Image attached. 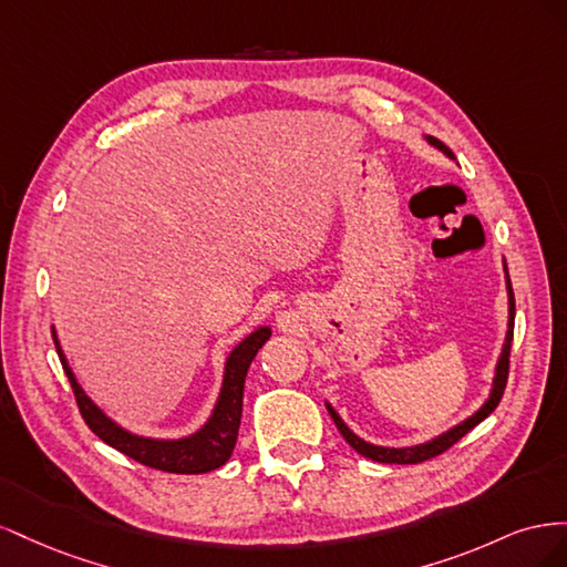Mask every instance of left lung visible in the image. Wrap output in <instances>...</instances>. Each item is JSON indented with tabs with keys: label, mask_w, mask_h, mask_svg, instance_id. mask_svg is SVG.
Listing matches in <instances>:
<instances>
[{
	"label": "left lung",
	"mask_w": 567,
	"mask_h": 567,
	"mask_svg": "<svg viewBox=\"0 0 567 567\" xmlns=\"http://www.w3.org/2000/svg\"><path fill=\"white\" fill-rule=\"evenodd\" d=\"M427 142H431L433 146H437V148L444 153V156L454 158V153H452L447 146H444L440 140H435V136H427ZM506 286H508V331H506V342H504V350H502V357H499V364H496L494 388H492V392H489V400H487L483 406H480L471 419H466L463 423L454 425L452 431H447V433L435 437V440H431V442L419 444V447H404V450L375 447V444H369V442H364L362 437H357V435L350 431V427H348L346 423H342V419L336 414L333 406L326 404V406H329L331 419H333L336 425H338L340 435L348 440V444H350V447H352L357 454H362V456H367V458H371V461H379V463H421V461L433 458V456H437V454H442V452H447V450L452 447V444H456L463 435H466L468 431H473V427H475L480 421H485V419L492 414V411L496 409V404L502 402L504 388H506V381H508V357H511V342H513V319H516V300H513V288H511V279H508V267H506Z\"/></svg>",
	"instance_id": "1"
}]
</instances>
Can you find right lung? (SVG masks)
<instances>
[{"instance_id": "obj_1", "label": "right lung", "mask_w": 567, "mask_h": 567, "mask_svg": "<svg viewBox=\"0 0 567 567\" xmlns=\"http://www.w3.org/2000/svg\"><path fill=\"white\" fill-rule=\"evenodd\" d=\"M269 336H271V331L267 329V326H262V329H257L246 340L238 342V348H234V352L227 359L225 383H221V392H219V400L215 404L213 416L196 435L184 437V440H151V437H140V435H132V433L123 431V427L115 425L109 416H104V411H101L87 398V394L82 392L71 367H68V362H65L63 350L56 340V331L51 329V338H54V346H56L59 359L63 364V371L68 375V381H71V388H73L75 400H78V409H80L84 423L90 425V431L94 435H99L106 444H111L113 450L144 463V466H148V468L165 471V473H179V475L208 473V471L225 466V463L229 461L236 437H238V425H241L246 373H248V367L255 359L257 350L265 346Z\"/></svg>"}]
</instances>
